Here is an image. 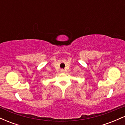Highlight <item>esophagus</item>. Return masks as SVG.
I'll list each match as a JSON object with an SVG mask.
<instances>
[{
  "instance_id": "34e87169",
  "label": "esophagus",
  "mask_w": 125,
  "mask_h": 125,
  "mask_svg": "<svg viewBox=\"0 0 125 125\" xmlns=\"http://www.w3.org/2000/svg\"><path fill=\"white\" fill-rule=\"evenodd\" d=\"M61 72L62 73H64V70L63 69H62L61 70Z\"/></svg>"
}]
</instances>
